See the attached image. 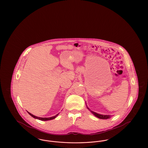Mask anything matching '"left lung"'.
<instances>
[{"instance_id":"obj_1","label":"left lung","mask_w":148,"mask_h":148,"mask_svg":"<svg viewBox=\"0 0 148 148\" xmlns=\"http://www.w3.org/2000/svg\"><path fill=\"white\" fill-rule=\"evenodd\" d=\"M86 107H87V108L90 111V112H91L94 116H95L96 117L98 118L99 119H107L110 118L111 116H112V115H103V114H98V113H95V112H94L91 110L87 106H86Z\"/></svg>"}]
</instances>
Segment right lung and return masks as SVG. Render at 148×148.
<instances>
[{
    "instance_id": "obj_1",
    "label": "right lung",
    "mask_w": 148,
    "mask_h": 148,
    "mask_svg": "<svg viewBox=\"0 0 148 148\" xmlns=\"http://www.w3.org/2000/svg\"><path fill=\"white\" fill-rule=\"evenodd\" d=\"M28 113L29 114L30 116H32L33 118H35V119H36L42 120V121H47V120H50L54 119H55V118H56V116H57L59 115V113H58V114H56V115H55V116H52V117H49V118H41V117H38V116H35V115H33L32 114L29 113L28 112Z\"/></svg>"
}]
</instances>
